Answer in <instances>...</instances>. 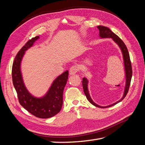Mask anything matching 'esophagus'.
<instances>
[{
  "label": "esophagus",
  "instance_id": "34e87169",
  "mask_svg": "<svg viewBox=\"0 0 145 145\" xmlns=\"http://www.w3.org/2000/svg\"><path fill=\"white\" fill-rule=\"evenodd\" d=\"M78 70H79V68L78 66L77 65H74L69 69V74L70 75H74L78 72Z\"/></svg>",
  "mask_w": 145,
  "mask_h": 145
}]
</instances>
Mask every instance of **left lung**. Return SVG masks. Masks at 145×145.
<instances>
[{"label":"left lung","instance_id":"obj_1","mask_svg":"<svg viewBox=\"0 0 145 145\" xmlns=\"http://www.w3.org/2000/svg\"><path fill=\"white\" fill-rule=\"evenodd\" d=\"M97 28L99 29V35L101 37L105 38V37H110L112 38L114 41L116 42L118 45L120 46V49L122 51L123 56V60H124V63H125V71H126V86H125V93L124 95L123 96V97L118 100L115 103H113L112 105H109V106H100L99 105L95 104L93 100H92L91 98L90 97V95L89 94L88 90V80L86 78H83L82 80V86H83V91H84L85 94L87 99L88 100L89 102L93 104L94 106L100 108H106L108 107H111L112 106L118 103V102H121L122 100H123L124 98L126 97V95L128 93L129 91L130 83L131 81V78H132V74H133V69H132V66H131V62L130 60V57L129 54V52L128 50V48H127L126 46L124 43V42L122 41L120 37L117 36L116 34L114 33L112 31L109 29V28L106 27H103V26H98L97 27Z\"/></svg>","mask_w":145,"mask_h":145}]
</instances>
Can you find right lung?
Masks as SVG:
<instances>
[{"label":"right lung","mask_w":145,"mask_h":145,"mask_svg":"<svg viewBox=\"0 0 145 145\" xmlns=\"http://www.w3.org/2000/svg\"><path fill=\"white\" fill-rule=\"evenodd\" d=\"M39 38V36H36L29 39L17 54L12 63V79L22 106L38 118H48L56 115L62 109L63 93L68 78V71H65L56 78L48 93L43 98H36L28 93L22 78L20 65L25 51Z\"/></svg>","instance_id":"obj_1"}]
</instances>
